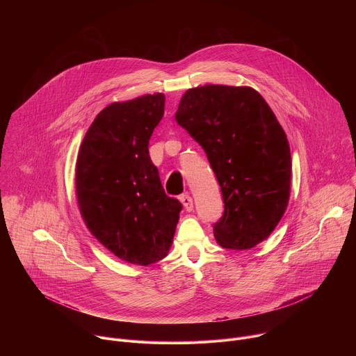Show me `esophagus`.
<instances>
[{"mask_svg": "<svg viewBox=\"0 0 356 356\" xmlns=\"http://www.w3.org/2000/svg\"><path fill=\"white\" fill-rule=\"evenodd\" d=\"M180 201H181V204L184 205V208H186V211H193V208H194V205H193V198L188 195V194H183V195H180Z\"/></svg>", "mask_w": 356, "mask_h": 356, "instance_id": "obj_1", "label": "esophagus"}]
</instances>
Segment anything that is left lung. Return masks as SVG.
Wrapping results in <instances>:
<instances>
[{
    "label": "left lung",
    "mask_w": 356,
    "mask_h": 356,
    "mask_svg": "<svg viewBox=\"0 0 356 356\" xmlns=\"http://www.w3.org/2000/svg\"><path fill=\"white\" fill-rule=\"evenodd\" d=\"M176 122L204 148L225 202L216 241L250 250L269 237L290 198L287 136L264 97L251 87L208 84L181 97Z\"/></svg>",
    "instance_id": "1"
}]
</instances>
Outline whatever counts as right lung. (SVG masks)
Here are the masks:
<instances>
[{
    "instance_id": "right-lung-1",
    "label": "right lung",
    "mask_w": 356,
    "mask_h": 356,
    "mask_svg": "<svg viewBox=\"0 0 356 356\" xmlns=\"http://www.w3.org/2000/svg\"><path fill=\"white\" fill-rule=\"evenodd\" d=\"M165 95L104 108L87 130L76 163V193L92 236L118 258L147 266L169 251L183 205L165 194L148 144Z\"/></svg>"
}]
</instances>
